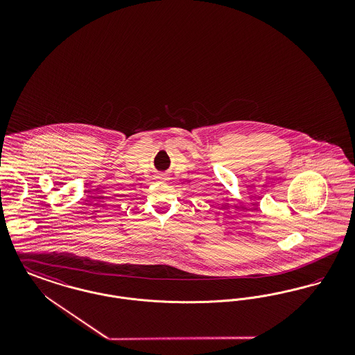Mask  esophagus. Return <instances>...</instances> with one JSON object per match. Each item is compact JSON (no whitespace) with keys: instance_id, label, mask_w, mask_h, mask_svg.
Returning <instances> with one entry per match:
<instances>
[{"instance_id":"34e87169","label":"esophagus","mask_w":355,"mask_h":355,"mask_svg":"<svg viewBox=\"0 0 355 355\" xmlns=\"http://www.w3.org/2000/svg\"><path fill=\"white\" fill-rule=\"evenodd\" d=\"M158 178H161V180H166V175L165 174H159V177Z\"/></svg>"}]
</instances>
